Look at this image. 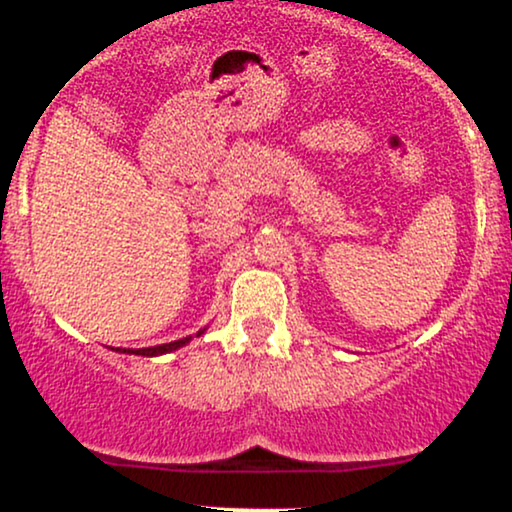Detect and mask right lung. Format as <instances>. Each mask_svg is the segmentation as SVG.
Here are the masks:
<instances>
[{
    "label": "right lung",
    "instance_id": "add662e5",
    "mask_svg": "<svg viewBox=\"0 0 512 512\" xmlns=\"http://www.w3.org/2000/svg\"><path fill=\"white\" fill-rule=\"evenodd\" d=\"M199 335H203V330L199 332ZM189 339L192 337H185V339H177V342H170V344H159V346H149V349H124V353H135V356H161V353H170L175 349H180V346L189 344ZM121 351V349H117Z\"/></svg>",
    "mask_w": 512,
    "mask_h": 512
}]
</instances>
